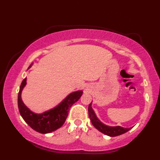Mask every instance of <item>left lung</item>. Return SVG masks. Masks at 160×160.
I'll use <instances>...</instances> for the list:
<instances>
[{
    "label": "left lung",
    "mask_w": 160,
    "mask_h": 160,
    "mask_svg": "<svg viewBox=\"0 0 160 160\" xmlns=\"http://www.w3.org/2000/svg\"><path fill=\"white\" fill-rule=\"evenodd\" d=\"M88 113H89V117L90 118L92 124H93V126L95 128L101 132L103 134L108 135L110 137H115L120 135L122 134H124L130 130V128H122L120 126H115V127H111L108 126L106 124L102 123V122H100V120L98 119L96 116L95 111H93L92 108V102L89 105L88 107Z\"/></svg>",
    "instance_id": "left-lung-1"
}]
</instances>
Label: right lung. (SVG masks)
Instances as JSON below:
<instances>
[{"instance_id":"1","label":"right lung","mask_w":160,"mask_h":160,"mask_svg":"<svg viewBox=\"0 0 160 160\" xmlns=\"http://www.w3.org/2000/svg\"><path fill=\"white\" fill-rule=\"evenodd\" d=\"M33 63H32L28 67V70L30 69ZM26 84H27V78H24L19 87L18 94V108L19 113L25 122L30 128L36 132L42 134L52 132L61 128L67 119L70 108L72 105L79 100L83 94L82 90H78L70 93L62 102L53 108L44 111L43 113H36L32 112L30 108H28L22 100V92Z\"/></svg>"}]
</instances>
